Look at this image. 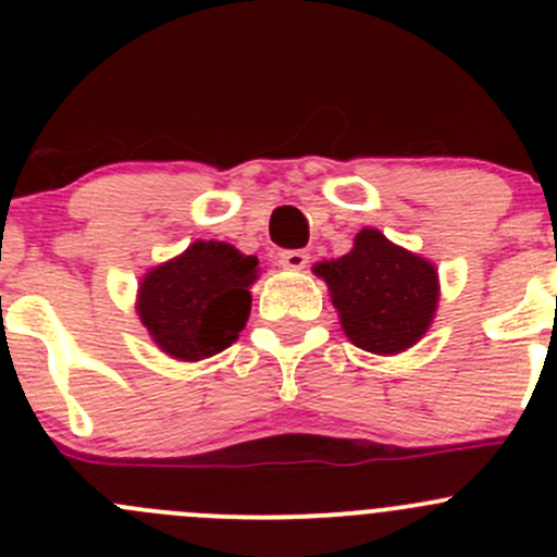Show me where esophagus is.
I'll return each instance as SVG.
<instances>
[{"label": "esophagus", "mask_w": 557, "mask_h": 557, "mask_svg": "<svg viewBox=\"0 0 557 557\" xmlns=\"http://www.w3.org/2000/svg\"><path fill=\"white\" fill-rule=\"evenodd\" d=\"M277 258H280V267L294 269V272H301V269L310 263V256H307L305 250H283Z\"/></svg>", "instance_id": "obj_1"}]
</instances>
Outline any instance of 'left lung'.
<instances>
[{"instance_id": "obj_1", "label": "left lung", "mask_w": 557, "mask_h": 557, "mask_svg": "<svg viewBox=\"0 0 557 557\" xmlns=\"http://www.w3.org/2000/svg\"><path fill=\"white\" fill-rule=\"evenodd\" d=\"M342 331L361 350L398 356L429 334L440 307V272L429 258L361 228L350 252L314 263Z\"/></svg>"}]
</instances>
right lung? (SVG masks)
I'll return each mask as SVG.
<instances>
[{"mask_svg":"<svg viewBox=\"0 0 557 557\" xmlns=\"http://www.w3.org/2000/svg\"><path fill=\"white\" fill-rule=\"evenodd\" d=\"M258 272L256 256L196 239L139 280L137 314L161 352L174 361H205L239 339Z\"/></svg>","mask_w":557,"mask_h":557,"instance_id":"obj_1","label":"right lung"}]
</instances>
